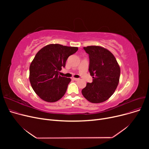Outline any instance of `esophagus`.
Masks as SVG:
<instances>
[{
	"label": "esophagus",
	"instance_id": "esophagus-1",
	"mask_svg": "<svg viewBox=\"0 0 149 149\" xmlns=\"http://www.w3.org/2000/svg\"><path fill=\"white\" fill-rule=\"evenodd\" d=\"M72 80H74L75 81H78V80H79L80 79H77V78H72Z\"/></svg>",
	"mask_w": 149,
	"mask_h": 149
}]
</instances>
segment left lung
I'll return each mask as SVG.
<instances>
[{"label": "left lung", "mask_w": 149, "mask_h": 149, "mask_svg": "<svg viewBox=\"0 0 149 149\" xmlns=\"http://www.w3.org/2000/svg\"><path fill=\"white\" fill-rule=\"evenodd\" d=\"M83 49L89 54V71L93 81L86 84L81 93L91 103L104 102L113 95L118 86L120 66L113 55L103 47L89 46Z\"/></svg>", "instance_id": "1"}]
</instances>
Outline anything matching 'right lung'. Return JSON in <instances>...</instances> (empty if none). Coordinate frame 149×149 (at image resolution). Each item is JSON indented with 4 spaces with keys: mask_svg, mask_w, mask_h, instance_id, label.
<instances>
[{
    "mask_svg": "<svg viewBox=\"0 0 149 149\" xmlns=\"http://www.w3.org/2000/svg\"><path fill=\"white\" fill-rule=\"evenodd\" d=\"M77 50V47L50 44L36 54L29 66V81L41 99L53 103L65 94L71 80L58 73L65 67L68 58Z\"/></svg>",
    "mask_w": 149,
    "mask_h": 149,
    "instance_id": "add662e5",
    "label": "right lung"
}]
</instances>
